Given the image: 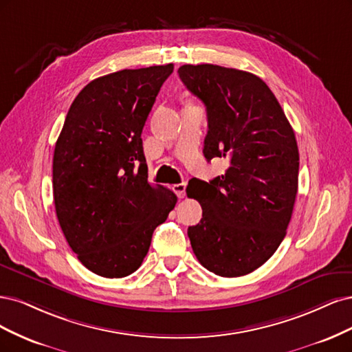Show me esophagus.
I'll use <instances>...</instances> for the list:
<instances>
[{"label": "esophagus", "mask_w": 352, "mask_h": 352, "mask_svg": "<svg viewBox=\"0 0 352 352\" xmlns=\"http://www.w3.org/2000/svg\"><path fill=\"white\" fill-rule=\"evenodd\" d=\"M186 187H187L186 183H178V184L173 186V190L178 197H184L186 196Z\"/></svg>", "instance_id": "34e87169"}]
</instances>
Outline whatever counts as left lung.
<instances>
[{"label":"left lung","instance_id":"obj_1","mask_svg":"<svg viewBox=\"0 0 352 352\" xmlns=\"http://www.w3.org/2000/svg\"><path fill=\"white\" fill-rule=\"evenodd\" d=\"M181 82L206 107L208 161L230 166L209 183L192 178L187 195L203 209L188 238L199 262L214 275L250 274L272 257L283 236L298 190L296 134L262 78L213 64H186Z\"/></svg>","mask_w":352,"mask_h":352}]
</instances>
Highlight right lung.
<instances>
[{"instance_id":"add662e5","label":"right lung","mask_w":352,"mask_h":352,"mask_svg":"<svg viewBox=\"0 0 352 352\" xmlns=\"http://www.w3.org/2000/svg\"><path fill=\"white\" fill-rule=\"evenodd\" d=\"M174 64L95 78L67 112L52 161L56 218L78 260L104 278L138 270L177 196L147 183L142 131ZM138 169L135 170V168Z\"/></svg>"}]
</instances>
